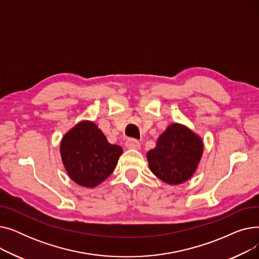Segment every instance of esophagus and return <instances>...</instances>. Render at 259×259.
Returning <instances> with one entry per match:
<instances>
[{
    "instance_id": "34e87169",
    "label": "esophagus",
    "mask_w": 259,
    "mask_h": 259,
    "mask_svg": "<svg viewBox=\"0 0 259 259\" xmlns=\"http://www.w3.org/2000/svg\"><path fill=\"white\" fill-rule=\"evenodd\" d=\"M126 147L128 149H135V150H139V149L141 148V144L139 141L134 140V139H129L126 141Z\"/></svg>"
}]
</instances>
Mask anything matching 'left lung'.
I'll use <instances>...</instances> for the list:
<instances>
[{
  "instance_id": "obj_1",
  "label": "left lung",
  "mask_w": 259,
  "mask_h": 259,
  "mask_svg": "<svg viewBox=\"0 0 259 259\" xmlns=\"http://www.w3.org/2000/svg\"><path fill=\"white\" fill-rule=\"evenodd\" d=\"M201 139L181 124H172L147 153L152 173L169 185L188 181L195 172L202 155Z\"/></svg>"
}]
</instances>
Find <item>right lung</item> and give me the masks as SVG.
Returning a JSON list of instances; mask_svg holds the SVG:
<instances>
[{"mask_svg": "<svg viewBox=\"0 0 259 259\" xmlns=\"http://www.w3.org/2000/svg\"><path fill=\"white\" fill-rule=\"evenodd\" d=\"M122 153L121 147L108 143L92 121L78 122L61 142V156L70 179L79 186L94 188L110 175Z\"/></svg>", "mask_w": 259, "mask_h": 259, "instance_id": "add662e5", "label": "right lung"}]
</instances>
